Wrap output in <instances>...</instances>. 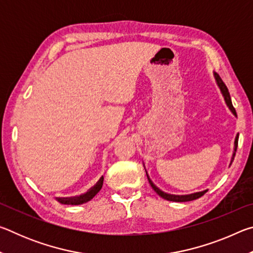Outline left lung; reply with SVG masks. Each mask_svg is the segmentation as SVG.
Listing matches in <instances>:
<instances>
[{
    "label": "left lung",
    "mask_w": 253,
    "mask_h": 253,
    "mask_svg": "<svg viewBox=\"0 0 253 253\" xmlns=\"http://www.w3.org/2000/svg\"><path fill=\"white\" fill-rule=\"evenodd\" d=\"M214 78H215V81H216V84L219 85L220 90H221V93L222 96H223L224 98V101L226 106H228V108L230 109L231 113H232L235 117H237V111H235L234 107L232 105V101H231V97H230V93H229V90L228 88H226V85L224 84L223 81H222V79L220 78V76L215 74L214 72ZM238 140H239V134H237V136H235L234 138V151H233V154H232V157H231V162H230V165L232 164V162L234 160V156H235V152H237V148H238ZM144 169H145V165H144ZM145 172H146V175H147V178H148V182L149 184H151V186L153 187V190L156 192V193L161 196V198L168 200V201H173V202H188V201H193V200H196L201 198V196L204 195L205 193H207L208 190H204V191H201V192H195V193H191V194H185V195H175V194H169V193H166V192L162 191L161 188H158L155 184L153 183V181L151 179V177H149V175L147 173L146 169H145Z\"/></svg>",
    "instance_id": "left-lung-1"
}]
</instances>
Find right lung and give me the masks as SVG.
I'll return each mask as SVG.
<instances>
[{"label": "right lung", "instance_id": "right-lung-1", "mask_svg": "<svg viewBox=\"0 0 253 253\" xmlns=\"http://www.w3.org/2000/svg\"><path fill=\"white\" fill-rule=\"evenodd\" d=\"M102 183H104V176H101L99 178V181H98L95 185L89 188V190L84 194L69 196V198H55V200H57L59 203L67 204V205H80V204L87 203L101 190Z\"/></svg>", "mask_w": 253, "mask_h": 253}]
</instances>
